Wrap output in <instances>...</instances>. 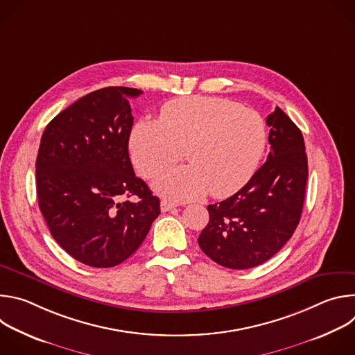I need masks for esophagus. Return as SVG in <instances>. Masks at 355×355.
I'll return each instance as SVG.
<instances>
[{
    "label": "esophagus",
    "mask_w": 355,
    "mask_h": 355,
    "mask_svg": "<svg viewBox=\"0 0 355 355\" xmlns=\"http://www.w3.org/2000/svg\"><path fill=\"white\" fill-rule=\"evenodd\" d=\"M174 208H177V204H173V202H170V200H162L160 202V209H162V212H167V211H170V209H174Z\"/></svg>",
    "instance_id": "34e87169"
}]
</instances>
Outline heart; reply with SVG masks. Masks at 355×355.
Wrapping results in <instances>:
<instances>
[{"instance_id":"heart-1","label":"heart","mask_w":355,"mask_h":355,"mask_svg":"<svg viewBox=\"0 0 355 355\" xmlns=\"http://www.w3.org/2000/svg\"><path fill=\"white\" fill-rule=\"evenodd\" d=\"M266 143V123L256 111L226 98L192 95L167 103L160 119L136 122L129 150L144 177L178 162L187 150L191 164L168 168L153 182L159 193L185 200L240 189L254 174Z\"/></svg>"}]
</instances>
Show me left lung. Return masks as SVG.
<instances>
[{
    "label": "left lung",
    "instance_id": "obj_1",
    "mask_svg": "<svg viewBox=\"0 0 355 355\" xmlns=\"http://www.w3.org/2000/svg\"><path fill=\"white\" fill-rule=\"evenodd\" d=\"M267 162L234 195L208 205L209 222L198 237L205 254L222 267H257L292 237L302 215L308 157L302 132L281 110L267 116Z\"/></svg>",
    "mask_w": 355,
    "mask_h": 355
}]
</instances>
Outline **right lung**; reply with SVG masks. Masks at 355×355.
<instances>
[{"label": "right lung", "instance_id": "obj_1", "mask_svg": "<svg viewBox=\"0 0 355 355\" xmlns=\"http://www.w3.org/2000/svg\"><path fill=\"white\" fill-rule=\"evenodd\" d=\"M129 87H107L76 101L46 126L36 159V192L50 234L77 261L110 268L143 243L160 199L135 175ZM135 194L137 202H119Z\"/></svg>", "mask_w": 355, "mask_h": 355}]
</instances>
